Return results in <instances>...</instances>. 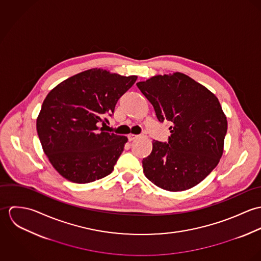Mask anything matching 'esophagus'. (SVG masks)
<instances>
[{
    "label": "esophagus",
    "instance_id": "34e87169",
    "mask_svg": "<svg viewBox=\"0 0 261 261\" xmlns=\"http://www.w3.org/2000/svg\"><path fill=\"white\" fill-rule=\"evenodd\" d=\"M139 136L138 135H134V134H129L128 136H127V139H128V141L129 142H132V141H134V140H136L137 138H138Z\"/></svg>",
    "mask_w": 261,
    "mask_h": 261
}]
</instances>
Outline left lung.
<instances>
[{
    "label": "left lung",
    "instance_id": "1",
    "mask_svg": "<svg viewBox=\"0 0 261 261\" xmlns=\"http://www.w3.org/2000/svg\"><path fill=\"white\" fill-rule=\"evenodd\" d=\"M160 121L169 120L168 144L152 141L143 160L145 176L155 186L185 191L202 182L223 154L227 119L218 98L188 75H155L137 83Z\"/></svg>",
    "mask_w": 261,
    "mask_h": 261
}]
</instances>
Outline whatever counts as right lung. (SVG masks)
Here are the masks:
<instances>
[{
    "label": "right lung",
    "mask_w": 261,
    "mask_h": 261,
    "mask_svg": "<svg viewBox=\"0 0 261 261\" xmlns=\"http://www.w3.org/2000/svg\"><path fill=\"white\" fill-rule=\"evenodd\" d=\"M138 76L92 68L55 86L38 115V137L53 168L66 180L90 183L110 175L127 138L103 132L119 97Z\"/></svg>",
    "instance_id": "right-lung-1"
}]
</instances>
